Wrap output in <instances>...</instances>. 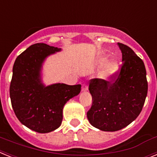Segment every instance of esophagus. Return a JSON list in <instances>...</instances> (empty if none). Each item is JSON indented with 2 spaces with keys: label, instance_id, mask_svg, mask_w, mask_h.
<instances>
[{
  "label": "esophagus",
  "instance_id": "esophagus-1",
  "mask_svg": "<svg viewBox=\"0 0 157 157\" xmlns=\"http://www.w3.org/2000/svg\"><path fill=\"white\" fill-rule=\"evenodd\" d=\"M88 90V86L86 84H82V91H86Z\"/></svg>",
  "mask_w": 157,
  "mask_h": 157
}]
</instances>
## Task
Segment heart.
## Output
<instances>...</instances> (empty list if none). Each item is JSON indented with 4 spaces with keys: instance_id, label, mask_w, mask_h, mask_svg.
<instances>
[{
    "instance_id": "1",
    "label": "heart",
    "mask_w": 157,
    "mask_h": 157,
    "mask_svg": "<svg viewBox=\"0 0 157 157\" xmlns=\"http://www.w3.org/2000/svg\"><path fill=\"white\" fill-rule=\"evenodd\" d=\"M108 62V58L105 56H101L98 59V63L100 66H103ZM119 71V63L116 60H112L109 63H107L106 66L103 71L100 73V78L101 79H104L105 81H110L112 78L114 77Z\"/></svg>"
}]
</instances>
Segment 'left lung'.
<instances>
[{"mask_svg":"<svg viewBox=\"0 0 157 157\" xmlns=\"http://www.w3.org/2000/svg\"><path fill=\"white\" fill-rule=\"evenodd\" d=\"M122 66L110 81L93 78L89 85L93 103L89 122L103 131H117L139 116L148 92L144 62L127 45L118 43Z\"/></svg>","mask_w":157,"mask_h":157,"instance_id":"8db88e82","label":"left lung"}]
</instances>
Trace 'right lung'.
<instances>
[{"label":"right lung","mask_w":157,"mask_h":157,"mask_svg":"<svg viewBox=\"0 0 157 157\" xmlns=\"http://www.w3.org/2000/svg\"><path fill=\"white\" fill-rule=\"evenodd\" d=\"M61 50L45 43L30 45L14 63L10 98L14 112L22 124L37 133L51 132L61 125L65 104L79 94L81 85L41 82L42 64L48 56Z\"/></svg>","instance_id":"1"}]
</instances>
